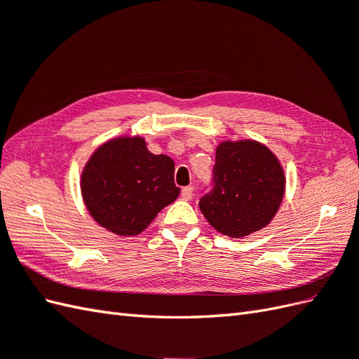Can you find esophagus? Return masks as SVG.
<instances>
[{
    "label": "esophagus",
    "instance_id": "obj_1",
    "mask_svg": "<svg viewBox=\"0 0 359 359\" xmlns=\"http://www.w3.org/2000/svg\"><path fill=\"white\" fill-rule=\"evenodd\" d=\"M194 196V188L193 187H185L182 189V198L183 200H191Z\"/></svg>",
    "mask_w": 359,
    "mask_h": 359
}]
</instances>
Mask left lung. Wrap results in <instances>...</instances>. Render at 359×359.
<instances>
[{
    "label": "left lung",
    "mask_w": 359,
    "mask_h": 359,
    "mask_svg": "<svg viewBox=\"0 0 359 359\" xmlns=\"http://www.w3.org/2000/svg\"><path fill=\"white\" fill-rule=\"evenodd\" d=\"M285 188V171L268 147L257 140H224L215 149L212 189L198 206L214 229L240 238L269 224Z\"/></svg>",
    "instance_id": "left-lung-1"
}]
</instances>
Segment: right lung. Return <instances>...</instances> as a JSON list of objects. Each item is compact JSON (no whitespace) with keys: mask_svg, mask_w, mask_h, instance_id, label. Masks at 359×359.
Wrapping results in <instances>:
<instances>
[{"mask_svg":"<svg viewBox=\"0 0 359 359\" xmlns=\"http://www.w3.org/2000/svg\"><path fill=\"white\" fill-rule=\"evenodd\" d=\"M81 193L91 217L122 237L137 236L179 197L174 162L148 151L144 137L122 136L91 154L81 176Z\"/></svg>","mask_w":359,"mask_h":359,"instance_id":"right-lung-1","label":"right lung"}]
</instances>
